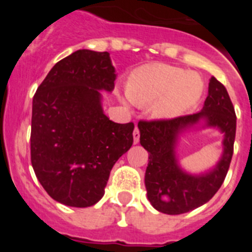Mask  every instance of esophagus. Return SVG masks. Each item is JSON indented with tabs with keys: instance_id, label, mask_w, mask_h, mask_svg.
<instances>
[{
	"instance_id": "1",
	"label": "esophagus",
	"mask_w": 252,
	"mask_h": 252,
	"mask_svg": "<svg viewBox=\"0 0 252 252\" xmlns=\"http://www.w3.org/2000/svg\"><path fill=\"white\" fill-rule=\"evenodd\" d=\"M140 141V131H139V127H135V130H133V142L135 144H137V142Z\"/></svg>"
}]
</instances>
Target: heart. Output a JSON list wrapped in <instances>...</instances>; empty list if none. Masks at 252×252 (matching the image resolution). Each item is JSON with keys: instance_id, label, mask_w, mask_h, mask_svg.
Masks as SVG:
<instances>
[{"instance_id": "1", "label": "heart", "mask_w": 252, "mask_h": 252, "mask_svg": "<svg viewBox=\"0 0 252 252\" xmlns=\"http://www.w3.org/2000/svg\"><path fill=\"white\" fill-rule=\"evenodd\" d=\"M203 93V82L194 73L162 63L135 69L127 83V95L133 103L153 106L154 115L171 119L192 108Z\"/></svg>"}]
</instances>
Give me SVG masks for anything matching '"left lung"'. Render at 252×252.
Here are the masks:
<instances>
[{
    "instance_id": "8db88e82",
    "label": "left lung",
    "mask_w": 252,
    "mask_h": 252,
    "mask_svg": "<svg viewBox=\"0 0 252 252\" xmlns=\"http://www.w3.org/2000/svg\"><path fill=\"white\" fill-rule=\"evenodd\" d=\"M201 119L207 127H217L225 135L224 154L208 173L192 176L180 169L175 158L177 135ZM140 144L148 150L145 173L148 199L155 209L166 215H182L201 207L221 188L233 154L236 113L226 87L211 77L202 111L174 119L140 121Z\"/></svg>"
}]
</instances>
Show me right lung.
I'll use <instances>...</instances> for the list:
<instances>
[{
  "instance_id": "right-lung-1",
  "label": "right lung",
  "mask_w": 252,
  "mask_h": 252,
  "mask_svg": "<svg viewBox=\"0 0 252 252\" xmlns=\"http://www.w3.org/2000/svg\"><path fill=\"white\" fill-rule=\"evenodd\" d=\"M107 51L82 49L58 62L32 99L31 164L53 199L90 207L103 197L115 162L132 146L135 125L103 113L99 91L115 88Z\"/></svg>"
}]
</instances>
